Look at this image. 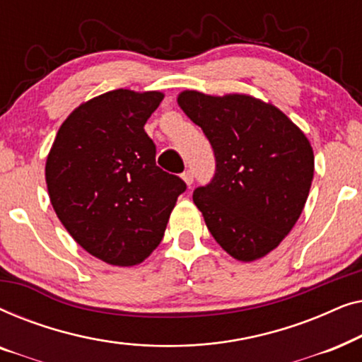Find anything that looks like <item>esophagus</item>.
Listing matches in <instances>:
<instances>
[{
  "mask_svg": "<svg viewBox=\"0 0 362 362\" xmlns=\"http://www.w3.org/2000/svg\"><path fill=\"white\" fill-rule=\"evenodd\" d=\"M181 176H182V180H185L187 186H191L192 181H194V173H192V170H186Z\"/></svg>",
  "mask_w": 362,
  "mask_h": 362,
  "instance_id": "obj_1",
  "label": "esophagus"
}]
</instances>
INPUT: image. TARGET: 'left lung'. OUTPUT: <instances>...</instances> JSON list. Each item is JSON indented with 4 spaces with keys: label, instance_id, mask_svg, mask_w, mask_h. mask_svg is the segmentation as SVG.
<instances>
[{
    "label": "left lung",
    "instance_id": "obj_1",
    "mask_svg": "<svg viewBox=\"0 0 362 362\" xmlns=\"http://www.w3.org/2000/svg\"><path fill=\"white\" fill-rule=\"evenodd\" d=\"M177 103L214 150V176L192 194L207 229L237 260L267 255L308 199L315 171L308 138L284 112L250 95L185 90Z\"/></svg>",
    "mask_w": 362,
    "mask_h": 362
}]
</instances>
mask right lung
<instances>
[{
    "instance_id": "1",
    "label": "right lung",
    "mask_w": 362,
    "mask_h": 362,
    "mask_svg": "<svg viewBox=\"0 0 362 362\" xmlns=\"http://www.w3.org/2000/svg\"><path fill=\"white\" fill-rule=\"evenodd\" d=\"M161 92L118 88L82 103L59 128L46 182L59 221L82 249L110 265L140 264L160 245L180 176L156 166L145 123Z\"/></svg>"
}]
</instances>
